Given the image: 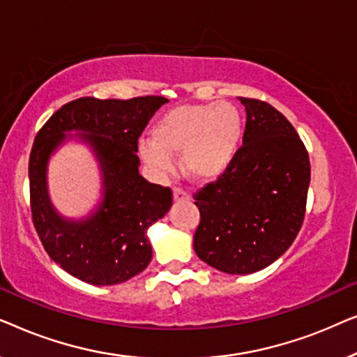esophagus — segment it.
Instances as JSON below:
<instances>
[{
	"mask_svg": "<svg viewBox=\"0 0 357 357\" xmlns=\"http://www.w3.org/2000/svg\"><path fill=\"white\" fill-rule=\"evenodd\" d=\"M174 199H175V202H188L190 195L187 192H183L182 188L175 187L174 188Z\"/></svg>",
	"mask_w": 357,
	"mask_h": 357,
	"instance_id": "34e87169",
	"label": "esophagus"
}]
</instances>
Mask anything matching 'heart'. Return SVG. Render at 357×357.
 <instances>
[{"instance_id": "b5f03b06", "label": "heart", "mask_w": 357, "mask_h": 357, "mask_svg": "<svg viewBox=\"0 0 357 357\" xmlns=\"http://www.w3.org/2000/svg\"><path fill=\"white\" fill-rule=\"evenodd\" d=\"M243 133L242 115L229 102L178 105L155 121L151 139L141 143L143 159L158 172L172 170V155L197 180H214L236 159Z\"/></svg>"}]
</instances>
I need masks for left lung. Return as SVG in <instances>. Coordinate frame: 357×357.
I'll list each match as a JSON object with an SVG mask.
<instances>
[{"label": "left lung", "instance_id": "8db88e82", "mask_svg": "<svg viewBox=\"0 0 357 357\" xmlns=\"http://www.w3.org/2000/svg\"><path fill=\"white\" fill-rule=\"evenodd\" d=\"M242 146L216 182L193 195L199 209L193 248L231 275H250L292 245L305 216L310 162L294 126L268 102L238 97Z\"/></svg>", "mask_w": 357, "mask_h": 357}]
</instances>
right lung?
I'll use <instances>...</instances> for the list:
<instances>
[{"instance_id":"add662e5","label":"right lung","mask_w":357,"mask_h":357,"mask_svg":"<svg viewBox=\"0 0 357 357\" xmlns=\"http://www.w3.org/2000/svg\"><path fill=\"white\" fill-rule=\"evenodd\" d=\"M165 102L160 96L81 97L58 109L36 136L29 159L33 226L52 260L77 280L120 284L153 258L146 232L172 206V190L141 177L136 153L141 133ZM73 129L82 131L77 137L91 146L102 172L100 206L77 222L56 213L46 188L47 159Z\"/></svg>"}]
</instances>
